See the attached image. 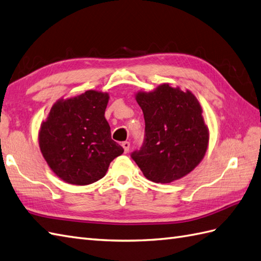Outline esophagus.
Here are the masks:
<instances>
[{
    "mask_svg": "<svg viewBox=\"0 0 261 261\" xmlns=\"http://www.w3.org/2000/svg\"><path fill=\"white\" fill-rule=\"evenodd\" d=\"M122 147H123V149H124V152L128 153L129 150H130V142H129V141L122 142Z\"/></svg>",
    "mask_w": 261,
    "mask_h": 261,
    "instance_id": "1",
    "label": "esophagus"
}]
</instances>
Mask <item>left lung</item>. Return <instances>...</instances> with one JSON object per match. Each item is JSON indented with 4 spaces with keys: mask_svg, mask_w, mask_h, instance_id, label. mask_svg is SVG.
<instances>
[{
    "mask_svg": "<svg viewBox=\"0 0 261 261\" xmlns=\"http://www.w3.org/2000/svg\"><path fill=\"white\" fill-rule=\"evenodd\" d=\"M143 112L144 140L131 158L144 177L170 184L191 172L203 159L209 141L202 110L190 91L161 84L136 96Z\"/></svg>",
    "mask_w": 261,
    "mask_h": 261,
    "instance_id": "left-lung-1",
    "label": "left lung"
}]
</instances>
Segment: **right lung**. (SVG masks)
<instances>
[{"label": "right lung", "mask_w": 261, "mask_h": 261, "mask_svg": "<svg viewBox=\"0 0 261 261\" xmlns=\"http://www.w3.org/2000/svg\"><path fill=\"white\" fill-rule=\"evenodd\" d=\"M109 94L89 90L59 100L42 122L41 152L48 167L65 182L93 184L106 175L110 162L123 153L111 139L105 118Z\"/></svg>", "instance_id": "right-lung-1"}]
</instances>
